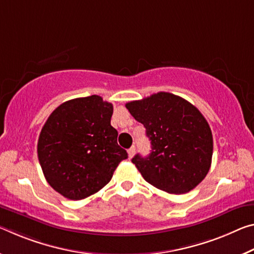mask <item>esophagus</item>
Masks as SVG:
<instances>
[{"label":"esophagus","instance_id":"obj_1","mask_svg":"<svg viewBox=\"0 0 254 254\" xmlns=\"http://www.w3.org/2000/svg\"><path fill=\"white\" fill-rule=\"evenodd\" d=\"M134 154H135V147L134 146H132L130 149H128L127 150V155H128V158H132V157L134 156Z\"/></svg>","mask_w":254,"mask_h":254}]
</instances>
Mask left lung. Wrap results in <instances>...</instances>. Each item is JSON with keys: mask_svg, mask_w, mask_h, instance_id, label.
Wrapping results in <instances>:
<instances>
[{"mask_svg": "<svg viewBox=\"0 0 254 254\" xmlns=\"http://www.w3.org/2000/svg\"><path fill=\"white\" fill-rule=\"evenodd\" d=\"M131 115L146 127L151 152L132 158L148 183L182 194L194 189L210 170L212 133L207 120L188 100L170 92L127 103Z\"/></svg>", "mask_w": 254, "mask_h": 254, "instance_id": "8db88e82", "label": "left lung"}]
</instances>
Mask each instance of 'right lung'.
I'll return each mask as SVG.
<instances>
[{
    "label": "right lung",
    "mask_w": 254,
    "mask_h": 254,
    "mask_svg": "<svg viewBox=\"0 0 254 254\" xmlns=\"http://www.w3.org/2000/svg\"><path fill=\"white\" fill-rule=\"evenodd\" d=\"M113 105L97 95L63 103L40 131L38 160L47 183L70 200H81L110 182L127 152L111 126Z\"/></svg>",
    "instance_id": "obj_1"
}]
</instances>
